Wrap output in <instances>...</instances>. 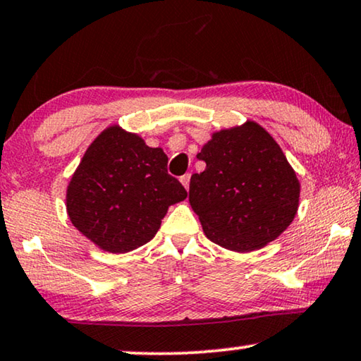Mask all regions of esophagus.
<instances>
[{"mask_svg":"<svg viewBox=\"0 0 361 361\" xmlns=\"http://www.w3.org/2000/svg\"><path fill=\"white\" fill-rule=\"evenodd\" d=\"M190 180H191V173H186V175H183L181 178H180L181 185L186 188V191H188V188H190Z\"/></svg>","mask_w":361,"mask_h":361,"instance_id":"esophagus-1","label":"esophagus"}]
</instances>
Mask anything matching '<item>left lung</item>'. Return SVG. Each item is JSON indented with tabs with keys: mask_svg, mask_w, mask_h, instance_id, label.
<instances>
[{
	"mask_svg": "<svg viewBox=\"0 0 361 361\" xmlns=\"http://www.w3.org/2000/svg\"><path fill=\"white\" fill-rule=\"evenodd\" d=\"M190 181V204L206 236L222 248L250 252L293 222L300 181L282 149L255 121L212 134Z\"/></svg>",
	"mask_w": 361,
	"mask_h": 361,
	"instance_id": "left-lung-1",
	"label": "left lung"
}]
</instances>
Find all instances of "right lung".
<instances>
[{"instance_id": "add662e5", "label": "right lung", "mask_w": 361, "mask_h": 361, "mask_svg": "<svg viewBox=\"0 0 361 361\" xmlns=\"http://www.w3.org/2000/svg\"><path fill=\"white\" fill-rule=\"evenodd\" d=\"M169 157L118 125L85 150L66 191L69 220L104 251L128 252L157 233L171 204L186 199L166 171Z\"/></svg>"}]
</instances>
